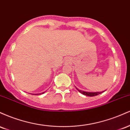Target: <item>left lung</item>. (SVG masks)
<instances>
[{
	"label": "left lung",
	"instance_id": "8db88e82",
	"mask_svg": "<svg viewBox=\"0 0 130 130\" xmlns=\"http://www.w3.org/2000/svg\"><path fill=\"white\" fill-rule=\"evenodd\" d=\"M76 89L77 90H78L80 93L83 94V95H86V96H96V95H99V94H100V93L103 92H84V91H82L80 90H79V89H77L76 87Z\"/></svg>",
	"mask_w": 130,
	"mask_h": 130
}]
</instances>
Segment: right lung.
Listing matches in <instances>:
<instances>
[{
	"label": "right lung",
	"mask_w": 130,
	"mask_h": 130,
	"mask_svg": "<svg viewBox=\"0 0 130 130\" xmlns=\"http://www.w3.org/2000/svg\"><path fill=\"white\" fill-rule=\"evenodd\" d=\"M44 93V92H43V93ZM40 94H41V93H40V94H37V95H40Z\"/></svg>",
	"instance_id": "add662e5"
}]
</instances>
